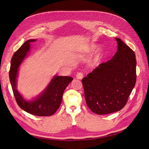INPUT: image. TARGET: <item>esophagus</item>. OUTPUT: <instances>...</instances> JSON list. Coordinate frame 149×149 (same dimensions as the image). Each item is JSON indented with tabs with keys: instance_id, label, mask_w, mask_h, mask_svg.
Instances as JSON below:
<instances>
[{
	"instance_id": "esophagus-1",
	"label": "esophagus",
	"mask_w": 149,
	"mask_h": 149,
	"mask_svg": "<svg viewBox=\"0 0 149 149\" xmlns=\"http://www.w3.org/2000/svg\"><path fill=\"white\" fill-rule=\"evenodd\" d=\"M83 74L82 73H78L76 74V79H82L83 78Z\"/></svg>"
}]
</instances>
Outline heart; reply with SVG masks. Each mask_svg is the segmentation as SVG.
<instances>
[{
	"mask_svg": "<svg viewBox=\"0 0 149 149\" xmlns=\"http://www.w3.org/2000/svg\"><path fill=\"white\" fill-rule=\"evenodd\" d=\"M94 47H95V46H92L91 47V48L89 49V50H90V51H92V50L93 49Z\"/></svg>",
	"mask_w": 149,
	"mask_h": 149,
	"instance_id": "heart-1",
	"label": "heart"
}]
</instances>
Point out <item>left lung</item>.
Wrapping results in <instances>:
<instances>
[{"label":"left lung","instance_id":"obj_1","mask_svg":"<svg viewBox=\"0 0 149 149\" xmlns=\"http://www.w3.org/2000/svg\"><path fill=\"white\" fill-rule=\"evenodd\" d=\"M117 51L109 61L99 65L82 79L88 108L98 115L122 109L126 104L136 81L134 51L118 38Z\"/></svg>","mask_w":149,"mask_h":149}]
</instances>
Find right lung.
I'll return each mask as SVG.
<instances>
[{
	"label": "right lung",
	"instance_id": "right-lung-1",
	"mask_svg": "<svg viewBox=\"0 0 149 149\" xmlns=\"http://www.w3.org/2000/svg\"><path fill=\"white\" fill-rule=\"evenodd\" d=\"M36 40V39L27 40L15 52L11 61L9 78L16 103L22 110L37 116H50L54 114L58 109L65 89L73 78L70 76H53L45 90L36 98L31 100L24 99L17 90V78L20 65L31 50V43Z\"/></svg>",
	"mask_w": 149,
	"mask_h": 149
}]
</instances>
